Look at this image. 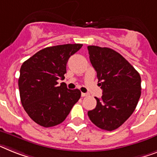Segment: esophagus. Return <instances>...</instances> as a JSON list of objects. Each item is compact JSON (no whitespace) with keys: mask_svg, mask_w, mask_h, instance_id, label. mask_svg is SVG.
I'll return each mask as SVG.
<instances>
[{"mask_svg":"<svg viewBox=\"0 0 157 157\" xmlns=\"http://www.w3.org/2000/svg\"><path fill=\"white\" fill-rule=\"evenodd\" d=\"M81 95H82V97H86L89 95V94H87V93H82Z\"/></svg>","mask_w":157,"mask_h":157,"instance_id":"1","label":"esophagus"}]
</instances>
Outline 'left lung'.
<instances>
[{"label":"left lung","mask_w":157,"mask_h":157,"mask_svg":"<svg viewBox=\"0 0 157 157\" xmlns=\"http://www.w3.org/2000/svg\"><path fill=\"white\" fill-rule=\"evenodd\" d=\"M89 58L96 71L101 99L95 97V108L87 112L90 121L106 131L117 129L132 116L141 94L138 71L112 49L87 46Z\"/></svg>","instance_id":"left-lung-1"}]
</instances>
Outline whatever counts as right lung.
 I'll list each match as a JSON object with an SVG mask.
<instances>
[{
  "label": "right lung",
  "instance_id": "add662e5",
  "mask_svg": "<svg viewBox=\"0 0 157 157\" xmlns=\"http://www.w3.org/2000/svg\"><path fill=\"white\" fill-rule=\"evenodd\" d=\"M82 44L50 46L23 63L18 86L21 102L28 116L45 128L63 123L81 97L78 89L70 90L58 80L63 79L67 63Z\"/></svg>",
  "mask_w": 157,
  "mask_h": 157
}]
</instances>
